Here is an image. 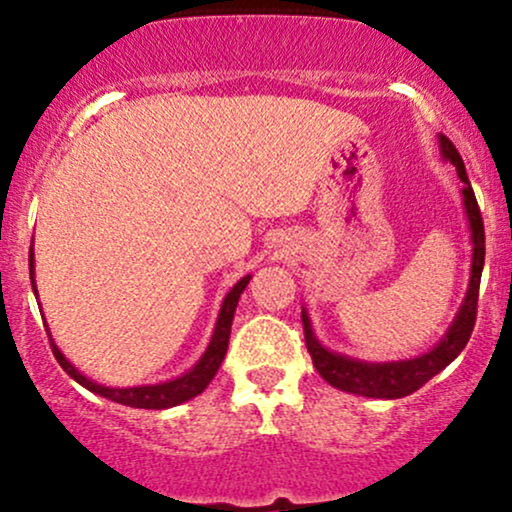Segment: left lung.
I'll list each match as a JSON object with an SVG mask.
<instances>
[{
  "label": "left lung",
  "instance_id": "left-lung-1",
  "mask_svg": "<svg viewBox=\"0 0 512 512\" xmlns=\"http://www.w3.org/2000/svg\"><path fill=\"white\" fill-rule=\"evenodd\" d=\"M440 142V154L445 161H450L457 168V175L462 180V202L464 211H467L469 231H472V276H469L467 296H464L462 308L457 310L455 320H452L450 330L445 332V337L433 346L426 354L407 358V361H387V363H368L358 361V358H349L342 354H334V351L325 349L317 342L313 325H310V317L301 310L303 320V332H305V346H308V354L313 358V366L317 373L327 380L337 390L351 392V395L361 397H375V399H399L407 397L411 392H416L419 387H424L433 375H438L445 366H450L460 351L467 346L469 337H472L474 322H477V301H479V284H481V269H484V221H481V211L474 197L472 185H469L467 170H464L462 156L457 154L455 144L450 142L445 134L438 137Z\"/></svg>",
  "mask_w": 512,
  "mask_h": 512
}]
</instances>
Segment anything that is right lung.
<instances>
[{"label":"right lung","instance_id":"right-lung-1","mask_svg":"<svg viewBox=\"0 0 512 512\" xmlns=\"http://www.w3.org/2000/svg\"><path fill=\"white\" fill-rule=\"evenodd\" d=\"M28 267H31L33 293H38V289H35V276H33L35 274L33 248H31V255H28ZM250 279H252L250 274L243 276V279H240L238 284L233 286L231 291H228V296L223 298L219 320H216L214 334H211V342L207 346V351H204V356L195 363V368L187 370V373L180 375V378L168 380V383L142 385V387H105V385L93 383V380H88L86 375H81L79 370H76L72 363L64 358L62 351L57 349V344L50 339L52 354H55L57 363H60V366L67 370L69 378H74L76 383L84 385L86 390L96 392V395H101L105 399H113V402H117V404H125V407H134V409H168V407H175V404L187 402V399L197 397L199 392L207 390L211 378H214L216 370H219L223 356H226V351H228V337H231V325H233V315H236L238 298H240V293L245 291V286L250 284ZM48 337H50V334H48Z\"/></svg>","mask_w":512,"mask_h":512}]
</instances>
